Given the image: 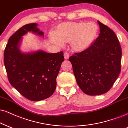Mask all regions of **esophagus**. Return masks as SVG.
<instances>
[{
	"instance_id": "34e87169",
	"label": "esophagus",
	"mask_w": 128,
	"mask_h": 128,
	"mask_svg": "<svg viewBox=\"0 0 128 128\" xmlns=\"http://www.w3.org/2000/svg\"><path fill=\"white\" fill-rule=\"evenodd\" d=\"M64 59L67 60L69 59V55L68 53H64Z\"/></svg>"
}]
</instances>
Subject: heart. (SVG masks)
I'll use <instances>...</instances> for the list:
<instances>
[{"label": "heart", "mask_w": 128, "mask_h": 128, "mask_svg": "<svg viewBox=\"0 0 128 128\" xmlns=\"http://www.w3.org/2000/svg\"><path fill=\"white\" fill-rule=\"evenodd\" d=\"M98 33V26L92 22H65L56 26L54 34H50L49 38L59 46L64 45V42H70L74 52L81 53L90 48Z\"/></svg>", "instance_id": "heart-1"}]
</instances>
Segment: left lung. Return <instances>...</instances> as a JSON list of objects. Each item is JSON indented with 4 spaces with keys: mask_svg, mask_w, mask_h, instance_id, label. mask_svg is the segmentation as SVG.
<instances>
[{
    "mask_svg": "<svg viewBox=\"0 0 128 128\" xmlns=\"http://www.w3.org/2000/svg\"><path fill=\"white\" fill-rule=\"evenodd\" d=\"M98 23L100 34L90 48L69 58L78 86L90 96L108 92L120 72L122 49L117 36L108 26Z\"/></svg>",
    "mask_w": 128,
    "mask_h": 128,
    "instance_id": "left-lung-1",
    "label": "left lung"
}]
</instances>
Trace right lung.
<instances>
[{
    "label": "right lung",
    "mask_w": 128,
    "mask_h": 128,
    "mask_svg": "<svg viewBox=\"0 0 128 128\" xmlns=\"http://www.w3.org/2000/svg\"><path fill=\"white\" fill-rule=\"evenodd\" d=\"M38 24L25 25L9 38L4 52V64L9 82L28 100L38 102L50 97L56 87V78L64 53H48L42 50L23 52V36L31 32L44 37Z\"/></svg>",
    "instance_id": "1"
}]
</instances>
